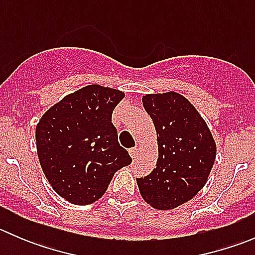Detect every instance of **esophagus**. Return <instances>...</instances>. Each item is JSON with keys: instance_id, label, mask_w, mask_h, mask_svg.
I'll list each match as a JSON object with an SVG mask.
<instances>
[{"instance_id": "1", "label": "esophagus", "mask_w": 255, "mask_h": 255, "mask_svg": "<svg viewBox=\"0 0 255 255\" xmlns=\"http://www.w3.org/2000/svg\"><path fill=\"white\" fill-rule=\"evenodd\" d=\"M129 154H130V156H132V158H135V156H137V154H138V148H130L129 149Z\"/></svg>"}]
</instances>
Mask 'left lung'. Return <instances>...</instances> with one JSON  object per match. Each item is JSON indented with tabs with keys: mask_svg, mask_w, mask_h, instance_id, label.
I'll use <instances>...</instances> for the list:
<instances>
[{
	"mask_svg": "<svg viewBox=\"0 0 255 255\" xmlns=\"http://www.w3.org/2000/svg\"><path fill=\"white\" fill-rule=\"evenodd\" d=\"M143 106L158 134L156 168L137 177L146 204L173 210L190 201L206 184L216 159V143L191 102L177 92L145 95Z\"/></svg>",
	"mask_w": 255,
	"mask_h": 255,
	"instance_id": "left-lung-1",
	"label": "left lung"
}]
</instances>
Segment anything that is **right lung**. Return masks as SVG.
I'll return each instance as SVG.
<instances>
[{
  "mask_svg": "<svg viewBox=\"0 0 255 255\" xmlns=\"http://www.w3.org/2000/svg\"><path fill=\"white\" fill-rule=\"evenodd\" d=\"M123 97L120 90L89 85L64 97L38 122L35 140L43 173L70 204L101 199L116 171L132 163L112 125V112Z\"/></svg>",
  "mask_w": 255,
  "mask_h": 255,
  "instance_id": "1",
  "label": "right lung"
}]
</instances>
